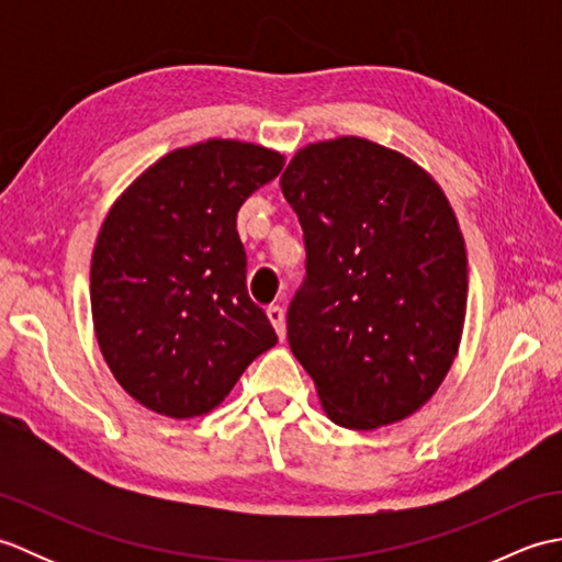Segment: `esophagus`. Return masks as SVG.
<instances>
[{
  "instance_id": "esophagus-1",
  "label": "esophagus",
  "mask_w": 562,
  "mask_h": 562,
  "mask_svg": "<svg viewBox=\"0 0 562 562\" xmlns=\"http://www.w3.org/2000/svg\"><path fill=\"white\" fill-rule=\"evenodd\" d=\"M266 314L270 318L274 333H278L280 340H284V336H288V328H284V308L278 306V304H272V306H268Z\"/></svg>"
}]
</instances>
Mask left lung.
Returning <instances> with one entry per match:
<instances>
[{
	"label": "left lung",
	"instance_id": "1",
	"mask_svg": "<svg viewBox=\"0 0 562 562\" xmlns=\"http://www.w3.org/2000/svg\"><path fill=\"white\" fill-rule=\"evenodd\" d=\"M306 274L288 340L336 425L376 429L425 405L457 357L469 266L441 188L362 137L296 151L280 178Z\"/></svg>",
	"mask_w": 562,
	"mask_h": 562
}]
</instances>
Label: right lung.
Here are the masks:
<instances>
[{"label": "right lung", "instance_id": "1", "mask_svg": "<svg viewBox=\"0 0 562 562\" xmlns=\"http://www.w3.org/2000/svg\"><path fill=\"white\" fill-rule=\"evenodd\" d=\"M282 166L250 142H200L149 166L105 217L91 258L93 328L117 384L145 408L205 415L278 342L248 296L236 214Z\"/></svg>", "mask_w": 562, "mask_h": 562}]
</instances>
